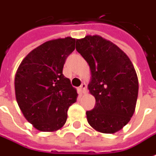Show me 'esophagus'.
Masks as SVG:
<instances>
[{"label": "esophagus", "instance_id": "1", "mask_svg": "<svg viewBox=\"0 0 156 156\" xmlns=\"http://www.w3.org/2000/svg\"><path fill=\"white\" fill-rule=\"evenodd\" d=\"M78 90H79V92L81 94H85L86 91H87V89H86V84L85 83H82L81 86L79 87V89H78Z\"/></svg>", "mask_w": 156, "mask_h": 156}]
</instances>
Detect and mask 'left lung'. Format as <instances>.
Listing matches in <instances>:
<instances>
[{"instance_id":"8db88e82","label":"left lung","mask_w":156,"mask_h":156,"mask_svg":"<svg viewBox=\"0 0 156 156\" xmlns=\"http://www.w3.org/2000/svg\"><path fill=\"white\" fill-rule=\"evenodd\" d=\"M76 50L91 72L88 89L95 105L86 112L88 122L103 133H116L134 113L139 93L134 67L117 45L99 35L77 40Z\"/></svg>"}]
</instances>
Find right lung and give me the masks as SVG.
<instances>
[{"label": "right lung", "mask_w": 156, "mask_h": 156, "mask_svg": "<svg viewBox=\"0 0 156 156\" xmlns=\"http://www.w3.org/2000/svg\"><path fill=\"white\" fill-rule=\"evenodd\" d=\"M75 43L71 37L49 40L29 52L17 68L16 100L26 120L39 131L62 127L67 110L77 101V90L62 73Z\"/></svg>", "instance_id": "add662e5"}]
</instances>
